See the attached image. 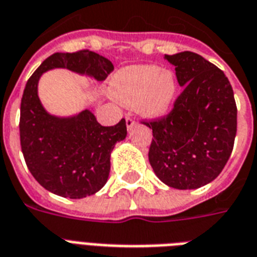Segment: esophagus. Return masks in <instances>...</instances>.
I'll return each instance as SVG.
<instances>
[{
  "mask_svg": "<svg viewBox=\"0 0 257 257\" xmlns=\"http://www.w3.org/2000/svg\"><path fill=\"white\" fill-rule=\"evenodd\" d=\"M126 124H127V127H128V128H131V127L135 124V120L133 119L131 114H126Z\"/></svg>",
  "mask_w": 257,
  "mask_h": 257,
  "instance_id": "34e87169",
  "label": "esophagus"
}]
</instances>
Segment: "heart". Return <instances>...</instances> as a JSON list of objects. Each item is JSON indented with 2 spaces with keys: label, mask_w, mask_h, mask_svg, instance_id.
<instances>
[{
  "label": "heart",
  "mask_w": 257,
  "mask_h": 257,
  "mask_svg": "<svg viewBox=\"0 0 257 257\" xmlns=\"http://www.w3.org/2000/svg\"><path fill=\"white\" fill-rule=\"evenodd\" d=\"M111 93L119 101L137 106L147 116H160L172 108L177 96V80L172 71L157 65H133L115 73Z\"/></svg>",
  "instance_id": "obj_1"
}]
</instances>
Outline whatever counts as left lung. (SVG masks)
Listing matches in <instances>:
<instances>
[{
    "label": "left lung",
    "instance_id": "obj_1",
    "mask_svg": "<svg viewBox=\"0 0 257 257\" xmlns=\"http://www.w3.org/2000/svg\"><path fill=\"white\" fill-rule=\"evenodd\" d=\"M182 92L166 115L142 120L153 130L149 161L157 177L176 189H197L222 172L233 150L237 107L221 69L194 52L165 55Z\"/></svg>",
    "mask_w": 257,
    "mask_h": 257
}]
</instances>
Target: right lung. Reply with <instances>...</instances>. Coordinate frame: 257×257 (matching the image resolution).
Returning <instances> with one entry per match:
<instances>
[{"instance_id": "right-lung-1", "label": "right lung", "mask_w": 257, "mask_h": 257, "mask_svg": "<svg viewBox=\"0 0 257 257\" xmlns=\"http://www.w3.org/2000/svg\"><path fill=\"white\" fill-rule=\"evenodd\" d=\"M68 68L104 80L114 65L88 49L53 53L29 77L20 108V142L29 172L43 188L57 196L83 198L95 194L108 180L115 143L126 138V120L101 126L88 110L60 119L45 112L37 96L43 72Z\"/></svg>"}]
</instances>
